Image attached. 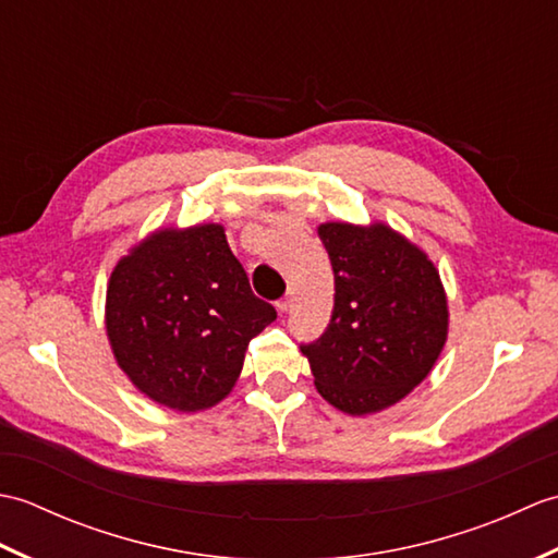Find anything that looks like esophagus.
<instances>
[{"label":"esophagus","instance_id":"esophagus-1","mask_svg":"<svg viewBox=\"0 0 558 558\" xmlns=\"http://www.w3.org/2000/svg\"><path fill=\"white\" fill-rule=\"evenodd\" d=\"M292 302H294V292H288L286 298H282V300L276 304V306H278V312H280V314H288V312H290V306H292Z\"/></svg>","mask_w":558,"mask_h":558}]
</instances>
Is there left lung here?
<instances>
[{
  "mask_svg": "<svg viewBox=\"0 0 558 558\" xmlns=\"http://www.w3.org/2000/svg\"><path fill=\"white\" fill-rule=\"evenodd\" d=\"M333 266V314L302 354L314 386L340 412L362 417L410 396L448 338V300L434 260L386 222H324Z\"/></svg>",
  "mask_w": 558,
  "mask_h": 558,
  "instance_id": "obj_1",
  "label": "left lung"
}]
</instances>
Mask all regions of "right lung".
I'll list each match as a JSON object with an SVG mask.
<instances>
[{"label": "right lung", "mask_w": 558, "mask_h": 558, "mask_svg": "<svg viewBox=\"0 0 558 558\" xmlns=\"http://www.w3.org/2000/svg\"><path fill=\"white\" fill-rule=\"evenodd\" d=\"M276 310L254 298L225 228H160L110 272L105 330L117 366L162 408L198 412L230 396L248 340Z\"/></svg>", "instance_id": "add662e5"}]
</instances>
